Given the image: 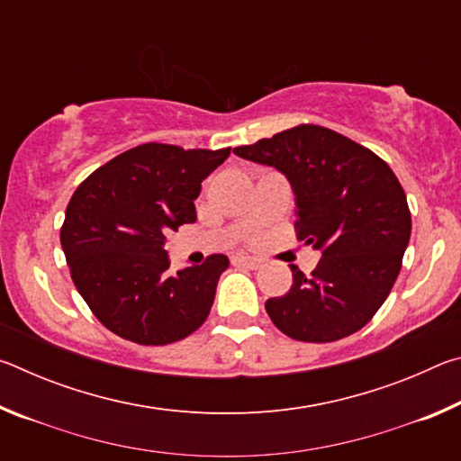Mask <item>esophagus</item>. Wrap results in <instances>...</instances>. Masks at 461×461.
<instances>
[{"label":"esophagus","mask_w":461,"mask_h":461,"mask_svg":"<svg viewBox=\"0 0 461 461\" xmlns=\"http://www.w3.org/2000/svg\"><path fill=\"white\" fill-rule=\"evenodd\" d=\"M231 264H236V267H246V268H260L262 267V260L260 258H254V256H233Z\"/></svg>","instance_id":"esophagus-1"}]
</instances>
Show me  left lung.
Returning <instances> with one entry per match:
<instances>
[{"mask_svg": "<svg viewBox=\"0 0 461 461\" xmlns=\"http://www.w3.org/2000/svg\"><path fill=\"white\" fill-rule=\"evenodd\" d=\"M233 152L286 175L296 194V238L321 249L309 276L291 267V291L267 301L272 323L309 343L362 330L394 286L411 238L399 178L366 146L315 123Z\"/></svg>", "mask_w": 461, "mask_h": 461, "instance_id": "8db88e82", "label": "left lung"}]
</instances>
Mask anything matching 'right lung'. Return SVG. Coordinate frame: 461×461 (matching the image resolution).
I'll use <instances>...</instances> for the list:
<instances>
[{
	"label": "right lung",
	"instance_id": "add662e5",
	"mask_svg": "<svg viewBox=\"0 0 461 461\" xmlns=\"http://www.w3.org/2000/svg\"><path fill=\"white\" fill-rule=\"evenodd\" d=\"M230 156L148 142L122 152L77 186L60 246L77 291L101 325L140 346H167L205 323L228 256L170 272L167 236L193 223V201Z\"/></svg>",
	"mask_w": 461,
	"mask_h": 461
}]
</instances>
